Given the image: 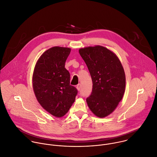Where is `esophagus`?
<instances>
[{"instance_id":"esophagus-1","label":"esophagus","mask_w":157,"mask_h":157,"mask_svg":"<svg viewBox=\"0 0 157 157\" xmlns=\"http://www.w3.org/2000/svg\"><path fill=\"white\" fill-rule=\"evenodd\" d=\"M81 88V84H79L78 85L76 86V89H77L78 90H80Z\"/></svg>"}]
</instances>
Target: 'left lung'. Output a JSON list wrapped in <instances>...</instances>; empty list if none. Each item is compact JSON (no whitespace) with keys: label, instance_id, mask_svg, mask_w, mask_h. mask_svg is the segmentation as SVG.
I'll return each instance as SVG.
<instances>
[{"label":"left lung","instance_id":"left-lung-1","mask_svg":"<svg viewBox=\"0 0 157 157\" xmlns=\"http://www.w3.org/2000/svg\"><path fill=\"white\" fill-rule=\"evenodd\" d=\"M79 52L84 60L92 81V92L86 99L90 111L97 117L111 114L122 100L126 78L123 66L115 53L97 45L81 48Z\"/></svg>","mask_w":157,"mask_h":157}]
</instances>
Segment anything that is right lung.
<instances>
[{
    "label": "right lung",
    "instance_id": "right-lung-1",
    "mask_svg": "<svg viewBox=\"0 0 157 157\" xmlns=\"http://www.w3.org/2000/svg\"><path fill=\"white\" fill-rule=\"evenodd\" d=\"M69 48L54 46L38 59L33 73L32 86L42 108L56 117L65 116L75 100L78 90L70 84V73L65 63Z\"/></svg>",
    "mask_w": 157,
    "mask_h": 157
}]
</instances>
